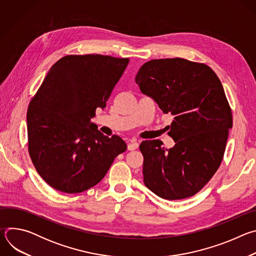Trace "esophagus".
I'll list each match as a JSON object with an SVG mask.
<instances>
[{"label": "esophagus", "instance_id": "obj_1", "mask_svg": "<svg viewBox=\"0 0 256 256\" xmlns=\"http://www.w3.org/2000/svg\"><path fill=\"white\" fill-rule=\"evenodd\" d=\"M138 148V142L136 140H130L128 144V149L130 151H132V150H136Z\"/></svg>", "mask_w": 256, "mask_h": 256}]
</instances>
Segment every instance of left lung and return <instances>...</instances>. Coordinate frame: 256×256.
<instances>
[{"mask_svg": "<svg viewBox=\"0 0 256 256\" xmlns=\"http://www.w3.org/2000/svg\"><path fill=\"white\" fill-rule=\"evenodd\" d=\"M134 81L174 116L168 132L173 148L164 149L160 140L140 144L144 186L169 200L194 196L220 166L233 124L220 79L204 64L175 58L144 64Z\"/></svg>", "mask_w": 256, "mask_h": 256, "instance_id": "8db88e82", "label": "left lung"}]
</instances>
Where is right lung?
Returning <instances> with one entry per match:
<instances>
[{
	"mask_svg": "<svg viewBox=\"0 0 256 256\" xmlns=\"http://www.w3.org/2000/svg\"><path fill=\"white\" fill-rule=\"evenodd\" d=\"M128 62L101 54L66 56L50 68L30 101L29 155L52 188L64 194L91 188L126 150L122 138L104 136L91 118L96 108H105Z\"/></svg>",
	"mask_w": 256,
	"mask_h": 256,
	"instance_id": "obj_1",
	"label": "right lung"
}]
</instances>
